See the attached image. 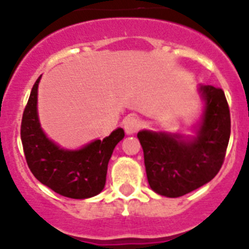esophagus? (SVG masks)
<instances>
[{
  "label": "esophagus",
  "instance_id": "1",
  "mask_svg": "<svg viewBox=\"0 0 249 249\" xmlns=\"http://www.w3.org/2000/svg\"><path fill=\"white\" fill-rule=\"evenodd\" d=\"M123 128L127 135H133L141 128V121L135 114H129L123 121Z\"/></svg>",
  "mask_w": 249,
  "mask_h": 249
}]
</instances>
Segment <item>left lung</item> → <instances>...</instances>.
Wrapping results in <instances>:
<instances>
[{
    "mask_svg": "<svg viewBox=\"0 0 249 249\" xmlns=\"http://www.w3.org/2000/svg\"><path fill=\"white\" fill-rule=\"evenodd\" d=\"M199 91L206 109L197 137L184 141L177 135L138 132L148 183L160 196L176 198L197 190L215 177L224 162L231 136L227 98L219 87L202 86Z\"/></svg>",
    "mask_w": 249,
    "mask_h": 249,
    "instance_id": "obj_1",
    "label": "left lung"
}]
</instances>
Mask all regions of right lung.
<instances>
[{
	"instance_id": "1",
	"label": "right lung",
	"mask_w": 249,
	"mask_h": 249,
	"mask_svg": "<svg viewBox=\"0 0 249 249\" xmlns=\"http://www.w3.org/2000/svg\"><path fill=\"white\" fill-rule=\"evenodd\" d=\"M35 82L23 111L21 140L26 162L35 177L63 197L89 198L98 195L106 183L109 158L116 144L124 137L117 128L108 137L93 141L78 151H65L48 140L37 117V89Z\"/></svg>"
}]
</instances>
